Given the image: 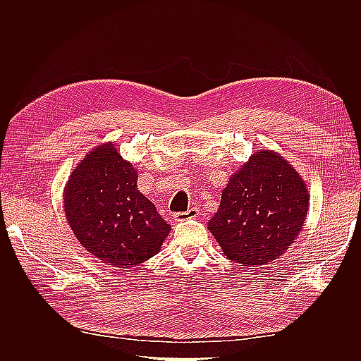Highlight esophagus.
Segmentation results:
<instances>
[{
    "label": "esophagus",
    "mask_w": 361,
    "mask_h": 361,
    "mask_svg": "<svg viewBox=\"0 0 361 361\" xmlns=\"http://www.w3.org/2000/svg\"><path fill=\"white\" fill-rule=\"evenodd\" d=\"M199 209L197 207H191V209H188L187 212H179L174 215V220L176 221H187V220H191V218H197L199 216Z\"/></svg>",
    "instance_id": "34e87169"
}]
</instances>
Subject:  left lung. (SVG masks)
Returning a JSON list of instances; mask_svg holds the SVG:
<instances>
[{
    "label": "left lung",
    "mask_w": 361,
    "mask_h": 361,
    "mask_svg": "<svg viewBox=\"0 0 361 361\" xmlns=\"http://www.w3.org/2000/svg\"><path fill=\"white\" fill-rule=\"evenodd\" d=\"M309 211L300 174L276 152H256L223 190L207 228L227 259L244 267L279 259L298 236Z\"/></svg>",
    "instance_id": "1"
}]
</instances>
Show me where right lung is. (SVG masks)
<instances>
[{"instance_id": "add662e5", "label": "right lung", "mask_w": 361, "mask_h": 361, "mask_svg": "<svg viewBox=\"0 0 361 361\" xmlns=\"http://www.w3.org/2000/svg\"><path fill=\"white\" fill-rule=\"evenodd\" d=\"M137 178L133 164L106 143L85 155L64 188V214L76 239L116 268L154 257L171 231L138 191Z\"/></svg>"}]
</instances>
